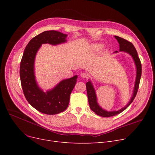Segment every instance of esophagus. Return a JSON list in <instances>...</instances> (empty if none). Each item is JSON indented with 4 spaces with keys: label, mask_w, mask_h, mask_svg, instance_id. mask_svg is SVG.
Masks as SVG:
<instances>
[{
    "label": "esophagus",
    "mask_w": 155,
    "mask_h": 155,
    "mask_svg": "<svg viewBox=\"0 0 155 155\" xmlns=\"http://www.w3.org/2000/svg\"><path fill=\"white\" fill-rule=\"evenodd\" d=\"M80 76L82 77V78H87V73H85V72H82L80 73Z\"/></svg>",
    "instance_id": "esophagus-1"
}]
</instances>
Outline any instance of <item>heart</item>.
<instances>
[{
	"mask_svg": "<svg viewBox=\"0 0 155 155\" xmlns=\"http://www.w3.org/2000/svg\"><path fill=\"white\" fill-rule=\"evenodd\" d=\"M102 48V45L100 44H92L90 46V48L92 50H98Z\"/></svg>",
	"mask_w": 155,
	"mask_h": 155,
	"instance_id": "b5f03b06",
	"label": "heart"
}]
</instances>
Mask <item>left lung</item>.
Returning <instances> with one entry per match:
<instances>
[{
  "instance_id": "8db88e82",
  "label": "left lung",
  "mask_w": 155,
  "mask_h": 155,
  "mask_svg": "<svg viewBox=\"0 0 155 155\" xmlns=\"http://www.w3.org/2000/svg\"><path fill=\"white\" fill-rule=\"evenodd\" d=\"M115 38L117 40V41L119 44V51H124L128 53L129 55L132 56V58L134 61L136 68V76L135 83L134 86V89L133 92V95L130 99L129 102L126 104V106L121 108L118 110H114V111H107L101 107L99 104L97 102V97L95 93V90L93 86V84L91 81L89 80L88 82L86 84V88L87 92V97L88 101L89 103V105L92 111H94L97 115L104 117H109L111 116H114L117 114H119L120 112L124 111L129 105L131 104L133 100L134 99L136 94L137 92L138 87H139L140 79L141 77V63L140 60L138 57V54L136 48L134 45L128 41L120 37L114 36ZM114 53H118L117 51H116Z\"/></svg>"
}]
</instances>
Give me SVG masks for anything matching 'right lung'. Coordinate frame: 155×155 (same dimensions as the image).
Segmentation results:
<instances>
[{"label": "right lung", "instance_id": "obj_1", "mask_svg": "<svg viewBox=\"0 0 155 155\" xmlns=\"http://www.w3.org/2000/svg\"><path fill=\"white\" fill-rule=\"evenodd\" d=\"M67 35L46 31L31 39L24 50L20 65L22 91L28 102L41 113L54 115L66 110L78 76L64 79L50 90L44 92L38 85L35 73L36 55L43 44L58 45L67 41Z\"/></svg>", "mask_w": 155, "mask_h": 155}]
</instances>
